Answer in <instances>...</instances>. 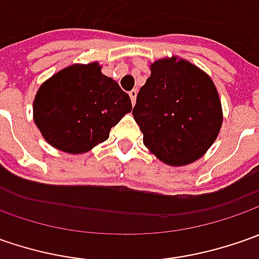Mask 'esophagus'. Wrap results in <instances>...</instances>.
<instances>
[{"mask_svg": "<svg viewBox=\"0 0 259 259\" xmlns=\"http://www.w3.org/2000/svg\"><path fill=\"white\" fill-rule=\"evenodd\" d=\"M137 94H138V91L137 89H133L131 92H130V98H131V102H133V105L135 104V99H137Z\"/></svg>", "mask_w": 259, "mask_h": 259, "instance_id": "esophagus-1", "label": "esophagus"}]
</instances>
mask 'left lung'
I'll use <instances>...</instances> for the list:
<instances>
[{"instance_id":"1","label":"left lung","mask_w":259,"mask_h":259,"mask_svg":"<svg viewBox=\"0 0 259 259\" xmlns=\"http://www.w3.org/2000/svg\"><path fill=\"white\" fill-rule=\"evenodd\" d=\"M133 115L151 154L173 167L194 163L212 147L224 122L212 77L189 60L171 56L150 65Z\"/></svg>"}]
</instances>
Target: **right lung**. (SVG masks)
<instances>
[{"mask_svg": "<svg viewBox=\"0 0 259 259\" xmlns=\"http://www.w3.org/2000/svg\"><path fill=\"white\" fill-rule=\"evenodd\" d=\"M98 62L75 63L43 82L33 118L46 141L69 154H83L109 138V131L133 105Z\"/></svg>", "mask_w": 259, "mask_h": 259, "instance_id": "1", "label": "right lung"}]
</instances>
